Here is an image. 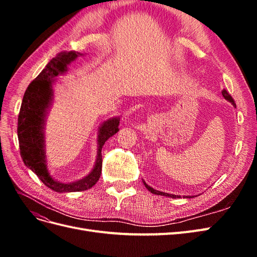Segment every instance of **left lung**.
<instances>
[{"instance_id": "left-lung-1", "label": "left lung", "mask_w": 257, "mask_h": 257, "mask_svg": "<svg viewBox=\"0 0 257 257\" xmlns=\"http://www.w3.org/2000/svg\"><path fill=\"white\" fill-rule=\"evenodd\" d=\"M222 95L224 96V98L225 99H227L228 102H230L232 105L234 106H236V104H235V100H234V98H232L229 94H228V92L226 91V90H223L222 91ZM144 184H145V186L146 188L149 190L151 193H153V194H155V195H162V196H167V197H172V198H178V197H180V196H178V195H174V194H168V193H164V192H160V191H155L154 189H152L151 186H149L148 185L145 181H144ZM186 198H188V196H185ZM189 198H191V196H189Z\"/></svg>"}]
</instances>
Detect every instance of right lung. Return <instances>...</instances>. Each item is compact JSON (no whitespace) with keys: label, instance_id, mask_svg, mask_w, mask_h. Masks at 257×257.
<instances>
[{"label":"right lung","instance_id":"1","mask_svg":"<svg viewBox=\"0 0 257 257\" xmlns=\"http://www.w3.org/2000/svg\"><path fill=\"white\" fill-rule=\"evenodd\" d=\"M81 53L76 51H62L40 73L36 78L29 84L22 98L18 115V141L20 154L26 166L37 175L42 182L49 189L63 192H79L91 189L102 174V148L108 138L119 131V118L105 121L98 131V149L94 168L81 180L72 183H62L50 176L46 165L44 124L45 116L52 100V83L54 77L64 74L67 65Z\"/></svg>","mask_w":257,"mask_h":257}]
</instances>
